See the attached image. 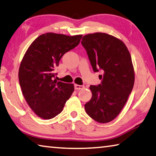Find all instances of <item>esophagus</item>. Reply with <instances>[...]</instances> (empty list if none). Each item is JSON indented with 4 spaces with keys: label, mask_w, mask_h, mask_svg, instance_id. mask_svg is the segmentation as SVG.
<instances>
[{
    "label": "esophagus",
    "mask_w": 156,
    "mask_h": 156,
    "mask_svg": "<svg viewBox=\"0 0 156 156\" xmlns=\"http://www.w3.org/2000/svg\"><path fill=\"white\" fill-rule=\"evenodd\" d=\"M74 87H75L76 90H80V89H84V87L83 86V85H79V84H75Z\"/></svg>",
    "instance_id": "1"
}]
</instances>
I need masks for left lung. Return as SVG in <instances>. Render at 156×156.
I'll return each mask as SVG.
<instances>
[{
  "label": "left lung",
  "mask_w": 156,
  "mask_h": 156,
  "mask_svg": "<svg viewBox=\"0 0 156 156\" xmlns=\"http://www.w3.org/2000/svg\"><path fill=\"white\" fill-rule=\"evenodd\" d=\"M82 45L86 49L95 72L101 69V84L90 86L92 98L84 104L87 115L101 123L117 117L125 106L134 84L131 55L126 44L104 33L84 35Z\"/></svg>",
  "instance_id": "obj_1"
}]
</instances>
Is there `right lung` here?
I'll return each instance as SVG.
<instances>
[{
    "mask_svg": "<svg viewBox=\"0 0 156 156\" xmlns=\"http://www.w3.org/2000/svg\"><path fill=\"white\" fill-rule=\"evenodd\" d=\"M82 37L47 33L36 38L25 52L19 68L20 84L27 104L40 118L50 119L61 113L74 90L73 84L55 79V69Z\"/></svg>",
    "mask_w": 156,
    "mask_h": 156,
    "instance_id": "obj_1",
    "label": "right lung"
}]
</instances>
